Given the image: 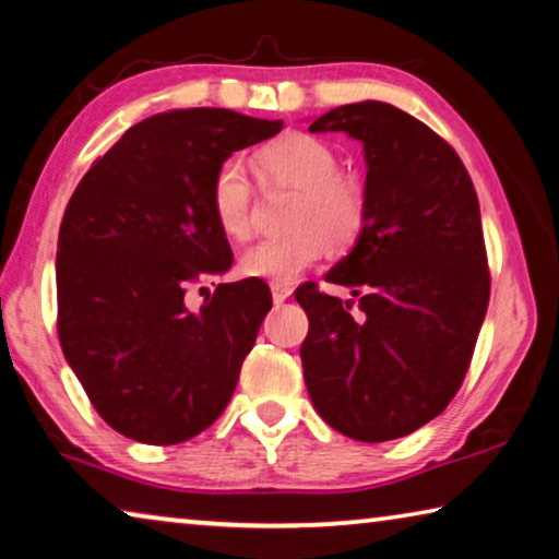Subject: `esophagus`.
<instances>
[{
  "label": "esophagus",
  "mask_w": 559,
  "mask_h": 559,
  "mask_svg": "<svg viewBox=\"0 0 559 559\" xmlns=\"http://www.w3.org/2000/svg\"><path fill=\"white\" fill-rule=\"evenodd\" d=\"M271 294H273V301H276V304H286L290 294H294V288H290V286H271Z\"/></svg>",
  "instance_id": "esophagus-1"
}]
</instances>
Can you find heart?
<instances>
[{
    "label": "heart",
    "instance_id": "obj_1",
    "mask_svg": "<svg viewBox=\"0 0 559 559\" xmlns=\"http://www.w3.org/2000/svg\"><path fill=\"white\" fill-rule=\"evenodd\" d=\"M263 186L296 188L286 236L258 240L240 255L248 278L288 286L331 253V243L352 246L366 223L364 188L341 175L338 155L323 140L288 132L255 153ZM207 205L215 226L230 240H246L253 230V188L238 160H226L213 173Z\"/></svg>",
    "mask_w": 559,
    "mask_h": 559
}]
</instances>
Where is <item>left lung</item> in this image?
<instances>
[{
    "instance_id": "8db88e82",
    "label": "left lung",
    "mask_w": 559,
    "mask_h": 559,
    "mask_svg": "<svg viewBox=\"0 0 559 559\" xmlns=\"http://www.w3.org/2000/svg\"><path fill=\"white\" fill-rule=\"evenodd\" d=\"M346 132L366 157V223L326 281L354 301L296 290L308 316L301 344L308 396L321 419L356 441H389L447 409L489 304L479 200L460 155L394 105L366 99L311 122Z\"/></svg>"
}]
</instances>
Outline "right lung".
<instances>
[{
	"label": "right lung",
	"instance_id": "add662e5",
	"mask_svg": "<svg viewBox=\"0 0 559 559\" xmlns=\"http://www.w3.org/2000/svg\"><path fill=\"white\" fill-rule=\"evenodd\" d=\"M281 120L190 107L132 124L93 163L57 240V333L97 414L143 444H180L226 409L271 311L261 281L221 283L200 311L188 283L226 273L207 188Z\"/></svg>",
	"mask_w": 559,
	"mask_h": 559
}]
</instances>
